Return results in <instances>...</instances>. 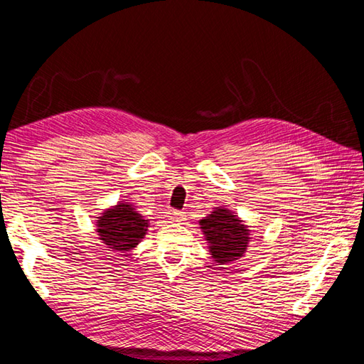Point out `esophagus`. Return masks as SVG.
Returning a JSON list of instances; mask_svg holds the SVG:
<instances>
[{
    "label": "esophagus",
    "instance_id": "obj_1",
    "mask_svg": "<svg viewBox=\"0 0 364 364\" xmlns=\"http://www.w3.org/2000/svg\"><path fill=\"white\" fill-rule=\"evenodd\" d=\"M183 218H184V214L180 213V211H173L172 213V219H175V220H181Z\"/></svg>",
    "mask_w": 364,
    "mask_h": 364
}]
</instances>
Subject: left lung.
I'll use <instances>...</instances> for the list:
<instances>
[{
	"mask_svg": "<svg viewBox=\"0 0 364 364\" xmlns=\"http://www.w3.org/2000/svg\"><path fill=\"white\" fill-rule=\"evenodd\" d=\"M200 225L210 242L213 258L220 264L241 258L249 247V230L225 208H219L200 220Z\"/></svg>",
	"mask_w": 364,
	"mask_h": 364,
	"instance_id": "obj_1",
	"label": "left lung"
}]
</instances>
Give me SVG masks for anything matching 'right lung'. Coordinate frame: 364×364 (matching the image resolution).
<instances>
[{
    "mask_svg": "<svg viewBox=\"0 0 364 364\" xmlns=\"http://www.w3.org/2000/svg\"><path fill=\"white\" fill-rule=\"evenodd\" d=\"M97 233L100 239L112 250L129 252L145 236L149 222L134 208L120 203L98 218Z\"/></svg>",
    "mask_w": 364,
    "mask_h": 364,
    "instance_id": "right-lung-1",
    "label": "right lung"
}]
</instances>
